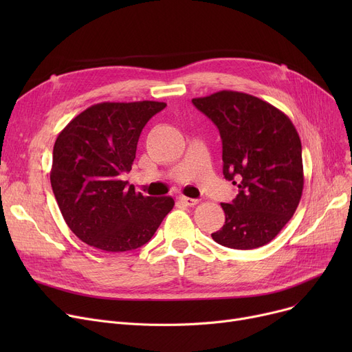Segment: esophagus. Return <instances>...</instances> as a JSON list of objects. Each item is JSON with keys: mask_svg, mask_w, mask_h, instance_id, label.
I'll list each match as a JSON object with an SVG mask.
<instances>
[{"mask_svg": "<svg viewBox=\"0 0 352 352\" xmlns=\"http://www.w3.org/2000/svg\"><path fill=\"white\" fill-rule=\"evenodd\" d=\"M178 201L181 202V204L187 206V207H194V206H197L198 202H199V199H195V198H188V197H179V198H178Z\"/></svg>", "mask_w": 352, "mask_h": 352, "instance_id": "esophagus-1", "label": "esophagus"}]
</instances>
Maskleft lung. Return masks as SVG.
<instances>
[{
  "mask_svg": "<svg viewBox=\"0 0 352 352\" xmlns=\"http://www.w3.org/2000/svg\"><path fill=\"white\" fill-rule=\"evenodd\" d=\"M192 104L218 128L223 174L238 187L223 202L226 224L215 243L234 250L263 247L297 210L304 188L302 148L291 120L274 105L238 91H218Z\"/></svg>",
  "mask_w": 352,
  "mask_h": 352,
  "instance_id": "left-lung-1",
  "label": "left lung"
}]
</instances>
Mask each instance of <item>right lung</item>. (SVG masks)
Masks as SVG:
<instances>
[{
	"label": "right lung",
	"instance_id": "add662e5",
	"mask_svg": "<svg viewBox=\"0 0 352 352\" xmlns=\"http://www.w3.org/2000/svg\"><path fill=\"white\" fill-rule=\"evenodd\" d=\"M165 102H101L63 129L52 151L51 187L69 230L82 243L124 252L146 244L174 207L171 197H144L122 181L142 128Z\"/></svg>",
	"mask_w": 352,
	"mask_h": 352
}]
</instances>
